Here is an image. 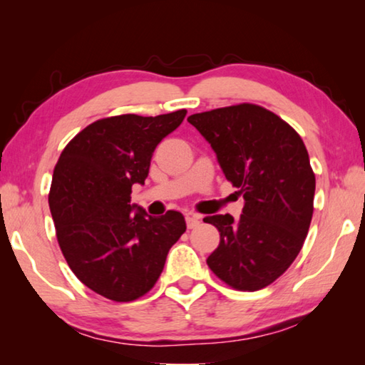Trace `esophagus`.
<instances>
[{"label": "esophagus", "instance_id": "1", "mask_svg": "<svg viewBox=\"0 0 365 365\" xmlns=\"http://www.w3.org/2000/svg\"><path fill=\"white\" fill-rule=\"evenodd\" d=\"M200 215L197 214H187V217H185V220H187V227L188 228H195L200 225Z\"/></svg>", "mask_w": 365, "mask_h": 365}]
</instances>
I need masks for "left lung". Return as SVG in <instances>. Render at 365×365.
Wrapping results in <instances>:
<instances>
[{
    "instance_id": "obj_1",
    "label": "left lung",
    "mask_w": 365,
    "mask_h": 365,
    "mask_svg": "<svg viewBox=\"0 0 365 365\" xmlns=\"http://www.w3.org/2000/svg\"><path fill=\"white\" fill-rule=\"evenodd\" d=\"M188 122L245 200L238 220L205 217L220 233L209 269L240 292L267 287L293 264L311 225L316 175L306 146L279 115L250 103L193 114Z\"/></svg>"
}]
</instances>
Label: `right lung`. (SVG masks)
<instances>
[{
	"label": "right lung",
	"mask_w": 365,
	"mask_h": 365,
	"mask_svg": "<svg viewBox=\"0 0 365 365\" xmlns=\"http://www.w3.org/2000/svg\"><path fill=\"white\" fill-rule=\"evenodd\" d=\"M187 110L100 119L73 137L53 172L49 209L67 264L85 287L117 302L146 294L187 230L180 212L151 217L130 205L145 185L156 146Z\"/></svg>",
	"instance_id": "right-lung-1"
}]
</instances>
